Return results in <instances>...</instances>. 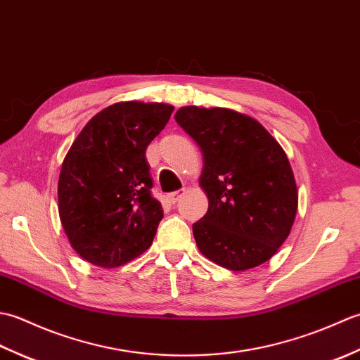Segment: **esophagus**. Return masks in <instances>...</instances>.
<instances>
[{"label": "esophagus", "mask_w": 360, "mask_h": 360, "mask_svg": "<svg viewBox=\"0 0 360 360\" xmlns=\"http://www.w3.org/2000/svg\"><path fill=\"white\" fill-rule=\"evenodd\" d=\"M184 192H186V190H178V192H173V193H170V195H167L168 202H170V204H176V202H178L179 198H181L182 195H184Z\"/></svg>", "instance_id": "1"}]
</instances>
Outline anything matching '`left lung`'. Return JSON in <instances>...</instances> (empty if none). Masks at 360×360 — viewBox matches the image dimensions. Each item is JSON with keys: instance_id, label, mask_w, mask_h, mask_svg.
<instances>
[{"instance_id": "obj_1", "label": "left lung", "mask_w": 360, "mask_h": 360, "mask_svg": "<svg viewBox=\"0 0 360 360\" xmlns=\"http://www.w3.org/2000/svg\"><path fill=\"white\" fill-rule=\"evenodd\" d=\"M174 119L202 151L209 210L193 224L201 254L231 271L266 263L292 229L298 193L286 153L269 131L229 108L182 106Z\"/></svg>"}]
</instances>
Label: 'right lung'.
I'll return each mask as SVG.
<instances>
[{"label":"right lung","mask_w":360,"mask_h":360,"mask_svg":"<svg viewBox=\"0 0 360 360\" xmlns=\"http://www.w3.org/2000/svg\"><path fill=\"white\" fill-rule=\"evenodd\" d=\"M174 106L119 102L83 127L58 178V213L72 249L88 263L112 269L147 250L164 212L151 196L145 158Z\"/></svg>","instance_id":"obj_1"}]
</instances>
